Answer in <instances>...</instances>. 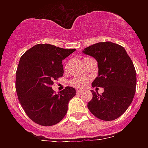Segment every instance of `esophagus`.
Here are the masks:
<instances>
[{
  "label": "esophagus",
  "mask_w": 148,
  "mask_h": 148,
  "mask_svg": "<svg viewBox=\"0 0 148 148\" xmlns=\"http://www.w3.org/2000/svg\"><path fill=\"white\" fill-rule=\"evenodd\" d=\"M76 93H77V95H78V94H81V93H82V91H81V90H76Z\"/></svg>",
  "instance_id": "1"
}]
</instances>
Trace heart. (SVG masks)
Instances as JSON below:
<instances>
[{"label": "heart", "mask_w": 148, "mask_h": 148, "mask_svg": "<svg viewBox=\"0 0 148 148\" xmlns=\"http://www.w3.org/2000/svg\"><path fill=\"white\" fill-rule=\"evenodd\" d=\"M89 79L87 78L84 77H75L71 79L70 82V84L73 87L77 89H83L85 87L86 84L88 82Z\"/></svg>", "instance_id": "1"}]
</instances>
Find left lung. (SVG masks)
<instances>
[{
	"instance_id": "8db88e82",
	"label": "left lung",
	"mask_w": 148,
	"mask_h": 148,
	"mask_svg": "<svg viewBox=\"0 0 148 148\" xmlns=\"http://www.w3.org/2000/svg\"><path fill=\"white\" fill-rule=\"evenodd\" d=\"M83 53L98 61L99 75L92 87L104 90L101 95L91 90L92 99L87 108L99 119H116L127 110L135 95L136 73L133 61L125 48L110 41L92 44Z\"/></svg>"
}]
</instances>
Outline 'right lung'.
Returning <instances> with one entry per match:
<instances>
[{"instance_id":"1","label":"right lung","mask_w":148,"mask_h":148,"mask_svg":"<svg viewBox=\"0 0 148 148\" xmlns=\"http://www.w3.org/2000/svg\"><path fill=\"white\" fill-rule=\"evenodd\" d=\"M74 51L38 44L21 57L16 71L17 95L26 114L38 125H56L67 112L68 103L75 95V90L66 87L56 94L51 87L63 76L62 60Z\"/></svg>"}]
</instances>
